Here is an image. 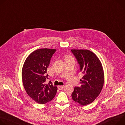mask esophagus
Returning a JSON list of instances; mask_svg holds the SVG:
<instances>
[{"label": "esophagus", "instance_id": "obj_1", "mask_svg": "<svg viewBox=\"0 0 125 125\" xmlns=\"http://www.w3.org/2000/svg\"><path fill=\"white\" fill-rule=\"evenodd\" d=\"M63 88H64V86H58V89L59 90H61L63 89Z\"/></svg>", "mask_w": 125, "mask_h": 125}]
</instances>
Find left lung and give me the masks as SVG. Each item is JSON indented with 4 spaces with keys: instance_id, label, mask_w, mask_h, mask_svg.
<instances>
[{
    "instance_id": "obj_1",
    "label": "left lung",
    "mask_w": 125,
    "mask_h": 125,
    "mask_svg": "<svg viewBox=\"0 0 125 125\" xmlns=\"http://www.w3.org/2000/svg\"><path fill=\"white\" fill-rule=\"evenodd\" d=\"M80 65L83 74L80 79V87L74 88L72 99L77 103L85 106L95 100L101 93L104 83V73L102 63L97 55L89 50L72 49Z\"/></svg>"
}]
</instances>
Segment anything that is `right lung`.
Segmentation results:
<instances>
[{
  "instance_id": "obj_1",
  "label": "right lung",
  "mask_w": 125,
  "mask_h": 125,
  "mask_svg": "<svg viewBox=\"0 0 125 125\" xmlns=\"http://www.w3.org/2000/svg\"><path fill=\"white\" fill-rule=\"evenodd\" d=\"M56 49L42 48L32 52L25 60L22 70V79L27 94L37 103L44 104L51 101L57 90L52 82L45 83L47 69Z\"/></svg>"
}]
</instances>
